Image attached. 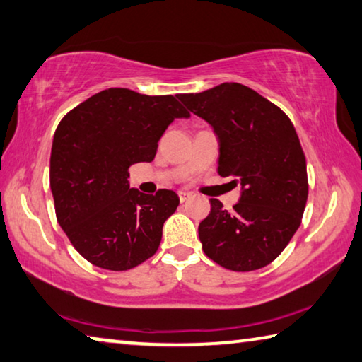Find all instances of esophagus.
Returning a JSON list of instances; mask_svg holds the SVG:
<instances>
[{
    "label": "esophagus",
    "instance_id": "1",
    "mask_svg": "<svg viewBox=\"0 0 362 362\" xmlns=\"http://www.w3.org/2000/svg\"><path fill=\"white\" fill-rule=\"evenodd\" d=\"M177 197H180L181 204H185V202H187L189 199L192 197V194L191 192H186V191H180V192H177Z\"/></svg>",
    "mask_w": 362,
    "mask_h": 362
}]
</instances>
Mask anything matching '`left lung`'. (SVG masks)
I'll list each match as a JSON object with an SVG mask.
<instances>
[{"instance_id":"obj_1","label":"left lung","mask_w":362,"mask_h":362,"mask_svg":"<svg viewBox=\"0 0 362 362\" xmlns=\"http://www.w3.org/2000/svg\"><path fill=\"white\" fill-rule=\"evenodd\" d=\"M189 111L219 138V176L243 189L232 211L211 199L199 226L205 255L232 272L262 269L299 229L308 199L305 154L291 119L256 90L237 82L181 93Z\"/></svg>"}]
</instances>
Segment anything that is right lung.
I'll return each mask as SVG.
<instances>
[{
    "label": "right lung",
    "instance_id": "obj_1",
    "mask_svg": "<svg viewBox=\"0 0 362 362\" xmlns=\"http://www.w3.org/2000/svg\"><path fill=\"white\" fill-rule=\"evenodd\" d=\"M189 116L173 95L112 87L60 120L50 152L55 216L88 262L122 272L156 255L163 223L180 199L168 189L156 195L130 189L129 168L154 160L167 127Z\"/></svg>",
    "mask_w": 362,
    "mask_h": 362
}]
</instances>
